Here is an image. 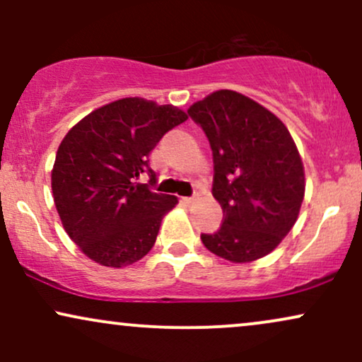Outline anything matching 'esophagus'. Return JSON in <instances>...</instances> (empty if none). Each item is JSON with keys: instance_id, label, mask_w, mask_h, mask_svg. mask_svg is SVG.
Returning a JSON list of instances; mask_svg holds the SVG:
<instances>
[{"instance_id": "1", "label": "esophagus", "mask_w": 362, "mask_h": 362, "mask_svg": "<svg viewBox=\"0 0 362 362\" xmlns=\"http://www.w3.org/2000/svg\"><path fill=\"white\" fill-rule=\"evenodd\" d=\"M182 202H184V204H187V206H194L195 202H197V199H195V197H182Z\"/></svg>"}]
</instances>
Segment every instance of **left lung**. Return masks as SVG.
Masks as SVG:
<instances>
[{
    "label": "left lung",
    "mask_w": 362,
    "mask_h": 362,
    "mask_svg": "<svg viewBox=\"0 0 362 362\" xmlns=\"http://www.w3.org/2000/svg\"><path fill=\"white\" fill-rule=\"evenodd\" d=\"M187 114L213 149V195L224 221L202 233L204 247L236 264L271 253L296 223L305 172L288 127L272 112L231 90L195 102Z\"/></svg>",
    "instance_id": "left-lung-1"
}]
</instances>
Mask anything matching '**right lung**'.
I'll use <instances>...</instances> for the list:
<instances>
[{
	"label": "right lung",
	"instance_id": "add662e5",
	"mask_svg": "<svg viewBox=\"0 0 362 362\" xmlns=\"http://www.w3.org/2000/svg\"><path fill=\"white\" fill-rule=\"evenodd\" d=\"M187 114L144 98H122L81 119L62 139L52 168V194L66 233L105 267L143 259L156 242L175 195L156 194L149 153ZM148 175V185H139Z\"/></svg>",
	"mask_w": 362,
	"mask_h": 362
}]
</instances>
